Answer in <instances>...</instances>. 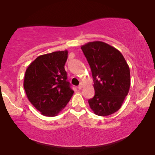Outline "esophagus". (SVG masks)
Instances as JSON below:
<instances>
[{
  "mask_svg": "<svg viewBox=\"0 0 155 155\" xmlns=\"http://www.w3.org/2000/svg\"><path fill=\"white\" fill-rule=\"evenodd\" d=\"M82 87H83V84H82V82H81V83L80 84V85L78 86V89H79V90H81Z\"/></svg>",
  "mask_w": 155,
  "mask_h": 155,
  "instance_id": "1",
  "label": "esophagus"
}]
</instances>
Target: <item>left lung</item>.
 <instances>
[{
  "label": "left lung",
  "instance_id": "left-lung-1",
  "mask_svg": "<svg viewBox=\"0 0 155 155\" xmlns=\"http://www.w3.org/2000/svg\"><path fill=\"white\" fill-rule=\"evenodd\" d=\"M92 71L94 96L89 99L96 115L105 116L120 109L130 86V68L119 51L102 41L81 46Z\"/></svg>",
  "mask_w": 155,
  "mask_h": 155
}]
</instances>
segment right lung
<instances>
[{
    "label": "right lung",
    "mask_w": 155,
    "mask_h": 155,
    "mask_svg": "<svg viewBox=\"0 0 155 155\" xmlns=\"http://www.w3.org/2000/svg\"><path fill=\"white\" fill-rule=\"evenodd\" d=\"M68 51L38 56L26 70L24 88L31 104L42 115L56 116L65 107L74 91L67 80Z\"/></svg>",
    "instance_id": "obj_1"
}]
</instances>
